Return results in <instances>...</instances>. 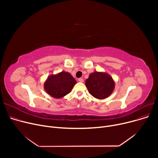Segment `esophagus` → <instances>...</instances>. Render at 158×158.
I'll return each mask as SVG.
<instances>
[{"mask_svg": "<svg viewBox=\"0 0 158 158\" xmlns=\"http://www.w3.org/2000/svg\"><path fill=\"white\" fill-rule=\"evenodd\" d=\"M78 81H79V82H83V81H84V80H83V79H82V78H79V79H78Z\"/></svg>", "mask_w": 158, "mask_h": 158, "instance_id": "1", "label": "esophagus"}]
</instances>
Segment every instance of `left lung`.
<instances>
[{
    "label": "left lung",
    "mask_w": 158,
    "mask_h": 158,
    "mask_svg": "<svg viewBox=\"0 0 158 158\" xmlns=\"http://www.w3.org/2000/svg\"><path fill=\"white\" fill-rule=\"evenodd\" d=\"M89 93L97 99H104L113 92L115 82L112 77L106 72H94L89 74L85 81Z\"/></svg>",
    "instance_id": "left-lung-1"
}]
</instances>
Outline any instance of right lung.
<instances>
[{
  "label": "right lung",
  "instance_id": "right-lung-1",
  "mask_svg": "<svg viewBox=\"0 0 158 158\" xmlns=\"http://www.w3.org/2000/svg\"><path fill=\"white\" fill-rule=\"evenodd\" d=\"M76 82L69 72L62 71L48 76L44 87L49 95L55 98H61L71 92Z\"/></svg>",
  "mask_w": 158,
  "mask_h": 158
}]
</instances>
